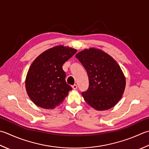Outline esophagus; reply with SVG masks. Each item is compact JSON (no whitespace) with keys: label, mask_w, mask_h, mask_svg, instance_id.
<instances>
[{"label":"esophagus","mask_w":149,"mask_h":149,"mask_svg":"<svg viewBox=\"0 0 149 149\" xmlns=\"http://www.w3.org/2000/svg\"><path fill=\"white\" fill-rule=\"evenodd\" d=\"M72 88L74 89V90H76L77 88V84H74V85L72 86Z\"/></svg>","instance_id":"esophagus-1"}]
</instances>
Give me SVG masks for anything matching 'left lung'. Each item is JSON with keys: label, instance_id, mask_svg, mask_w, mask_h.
I'll list each match as a JSON object with an SVG mask.
<instances>
[{"label": "left lung", "instance_id": "obj_1", "mask_svg": "<svg viewBox=\"0 0 149 149\" xmlns=\"http://www.w3.org/2000/svg\"><path fill=\"white\" fill-rule=\"evenodd\" d=\"M87 72L89 86L82 92L84 100L97 110L111 109L120 100L125 77L117 62L99 49H85L75 55Z\"/></svg>", "mask_w": 149, "mask_h": 149}]
</instances>
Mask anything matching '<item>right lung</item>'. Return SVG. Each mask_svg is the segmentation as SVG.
<instances>
[{
    "instance_id": "obj_1",
    "label": "right lung",
    "mask_w": 149,
    "mask_h": 149,
    "mask_svg": "<svg viewBox=\"0 0 149 149\" xmlns=\"http://www.w3.org/2000/svg\"><path fill=\"white\" fill-rule=\"evenodd\" d=\"M76 52L74 48L57 46L44 52L34 60L25 84L29 97L37 106L54 109L68 95L72 87L66 82L63 65Z\"/></svg>"
}]
</instances>
